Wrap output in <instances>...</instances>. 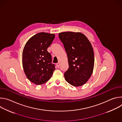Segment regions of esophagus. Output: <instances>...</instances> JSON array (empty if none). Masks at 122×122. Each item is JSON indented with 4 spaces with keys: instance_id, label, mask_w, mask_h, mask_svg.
Wrapping results in <instances>:
<instances>
[{
    "instance_id": "obj_1",
    "label": "esophagus",
    "mask_w": 122,
    "mask_h": 122,
    "mask_svg": "<svg viewBox=\"0 0 122 122\" xmlns=\"http://www.w3.org/2000/svg\"><path fill=\"white\" fill-rule=\"evenodd\" d=\"M60 66V64L59 63H58L56 64V66H57V67H59Z\"/></svg>"
}]
</instances>
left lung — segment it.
<instances>
[{
    "mask_svg": "<svg viewBox=\"0 0 122 122\" xmlns=\"http://www.w3.org/2000/svg\"><path fill=\"white\" fill-rule=\"evenodd\" d=\"M67 54L69 67L65 72L66 81L74 86L85 84L90 78L94 66V54L88 39L80 32L59 34Z\"/></svg>",
    "mask_w": 122,
    "mask_h": 122,
    "instance_id": "left-lung-1",
    "label": "left lung"
}]
</instances>
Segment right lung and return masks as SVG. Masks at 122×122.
<instances>
[{
  "label": "right lung",
  "instance_id": "right-lung-1",
  "mask_svg": "<svg viewBox=\"0 0 122 122\" xmlns=\"http://www.w3.org/2000/svg\"><path fill=\"white\" fill-rule=\"evenodd\" d=\"M55 38L54 34L41 32L32 37L25 44L22 54L24 72L28 79L37 85L45 83L56 69L51 63L48 48Z\"/></svg>",
  "mask_w": 122,
  "mask_h": 122
}]
</instances>
